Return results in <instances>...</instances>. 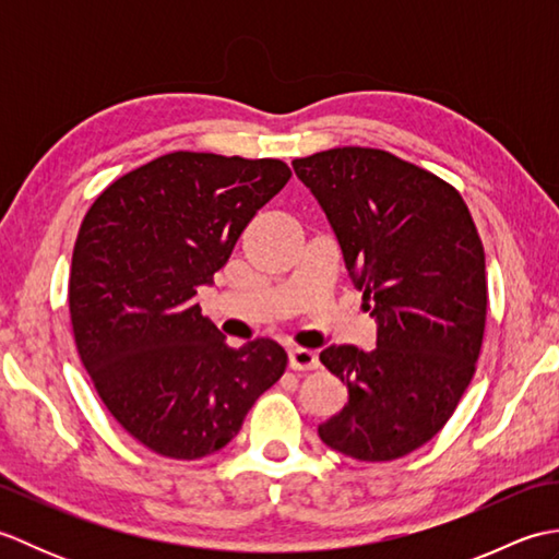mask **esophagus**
I'll return each instance as SVG.
<instances>
[{
  "instance_id": "34e87169",
  "label": "esophagus",
  "mask_w": 559,
  "mask_h": 559,
  "mask_svg": "<svg viewBox=\"0 0 559 559\" xmlns=\"http://www.w3.org/2000/svg\"><path fill=\"white\" fill-rule=\"evenodd\" d=\"M288 365H290V370H295V372H310V370H317V367H319V358H317L314 350L293 348L288 353Z\"/></svg>"
}]
</instances>
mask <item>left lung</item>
I'll list each match as a JSON object with an SVG mask.
<instances>
[{"label": "left lung", "instance_id": "left-lung-1", "mask_svg": "<svg viewBox=\"0 0 559 559\" xmlns=\"http://www.w3.org/2000/svg\"><path fill=\"white\" fill-rule=\"evenodd\" d=\"M293 170L377 322L374 350L319 353L348 389L319 437L358 461L401 459L442 430L476 372L488 312L476 223L454 187L386 151L331 148Z\"/></svg>", "mask_w": 559, "mask_h": 559}]
</instances>
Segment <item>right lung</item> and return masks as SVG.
<instances>
[{
  "mask_svg": "<svg viewBox=\"0 0 559 559\" xmlns=\"http://www.w3.org/2000/svg\"><path fill=\"white\" fill-rule=\"evenodd\" d=\"M288 180L276 158L175 151L115 180L81 223L69 273L81 362L112 418L160 456L223 449L286 372L276 341L225 346L197 293Z\"/></svg>",
  "mask_w": 559,
  "mask_h": 559,
  "instance_id": "right-lung-1",
  "label": "right lung"
}]
</instances>
